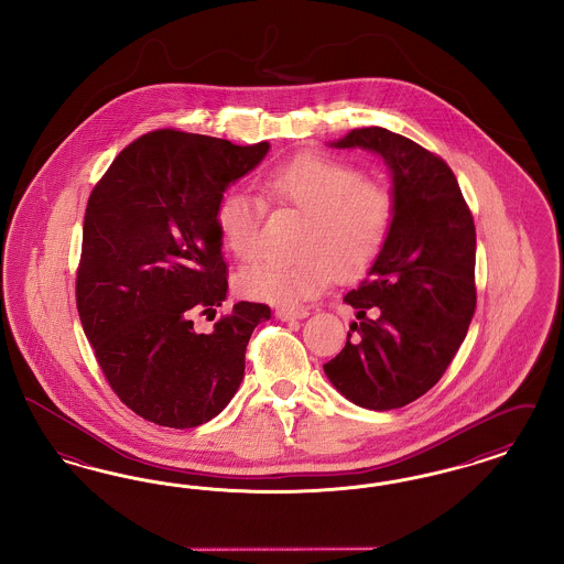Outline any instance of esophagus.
<instances>
[{"instance_id": "obj_1", "label": "esophagus", "mask_w": 564, "mask_h": 564, "mask_svg": "<svg viewBox=\"0 0 564 564\" xmlns=\"http://www.w3.org/2000/svg\"><path fill=\"white\" fill-rule=\"evenodd\" d=\"M276 319L281 322H297V319H304L308 313L302 308V311H294V308H276Z\"/></svg>"}]
</instances>
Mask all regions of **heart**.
<instances>
[{
	"mask_svg": "<svg viewBox=\"0 0 564 564\" xmlns=\"http://www.w3.org/2000/svg\"><path fill=\"white\" fill-rule=\"evenodd\" d=\"M274 203L306 214L297 260L267 258L242 270L237 288L245 297L302 306L336 281L368 269L380 253L393 221V196L349 162L300 154L274 166L264 180ZM267 203L247 189H228L217 207L221 245L239 260H253L262 249V219Z\"/></svg>",
	"mask_w": 564,
	"mask_h": 564,
	"instance_id": "heart-1",
	"label": "heart"
}]
</instances>
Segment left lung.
I'll return each instance as SVG.
<instances>
[{
  "instance_id": "obj_1",
  "label": "left lung",
  "mask_w": 564,
  "mask_h": 564,
  "mask_svg": "<svg viewBox=\"0 0 564 564\" xmlns=\"http://www.w3.org/2000/svg\"><path fill=\"white\" fill-rule=\"evenodd\" d=\"M329 145L375 152L393 182L389 237L359 288L345 295L359 322L323 366L349 402L384 412L425 395L467 336L476 311V226L451 166L412 139L370 127Z\"/></svg>"
}]
</instances>
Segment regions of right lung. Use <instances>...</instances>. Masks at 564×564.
Here are the masks:
<instances>
[{
	"instance_id": "right-lung-1",
	"label": "right lung",
	"mask_w": 564,
	"mask_h": 564,
	"mask_svg": "<svg viewBox=\"0 0 564 564\" xmlns=\"http://www.w3.org/2000/svg\"><path fill=\"white\" fill-rule=\"evenodd\" d=\"M269 150V141L152 131L116 156L88 198L82 327L113 393L145 421L198 427L241 387L247 343L269 306L237 302L207 334L192 317L212 322L228 295L219 200Z\"/></svg>"
}]
</instances>
